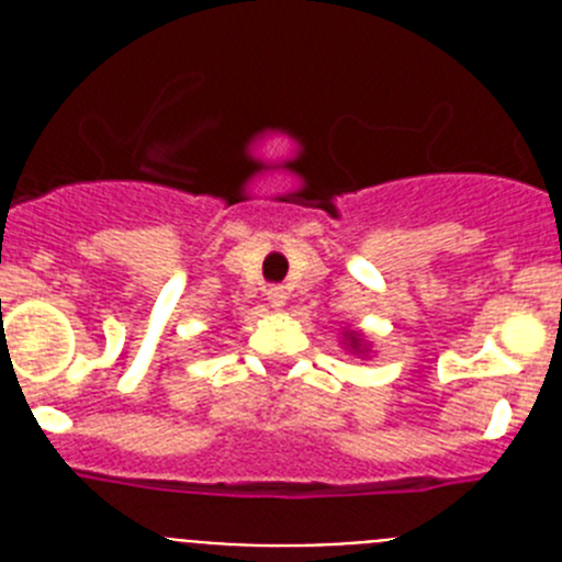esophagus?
Returning a JSON list of instances; mask_svg holds the SVG:
<instances>
[{
    "label": "esophagus",
    "instance_id": "34e87169",
    "mask_svg": "<svg viewBox=\"0 0 562 562\" xmlns=\"http://www.w3.org/2000/svg\"><path fill=\"white\" fill-rule=\"evenodd\" d=\"M267 301H270V306L281 310V306L286 304V290H284V286H270V290H267Z\"/></svg>",
    "mask_w": 562,
    "mask_h": 562
}]
</instances>
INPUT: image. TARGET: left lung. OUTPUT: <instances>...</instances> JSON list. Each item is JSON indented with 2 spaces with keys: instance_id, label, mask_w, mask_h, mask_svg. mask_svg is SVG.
<instances>
[{
  "instance_id": "left-lung-1",
  "label": "left lung",
  "mask_w": 562,
  "mask_h": 562,
  "mask_svg": "<svg viewBox=\"0 0 562 562\" xmlns=\"http://www.w3.org/2000/svg\"><path fill=\"white\" fill-rule=\"evenodd\" d=\"M351 342H355V346H360V342H357V340H355V337H351Z\"/></svg>"
}]
</instances>
